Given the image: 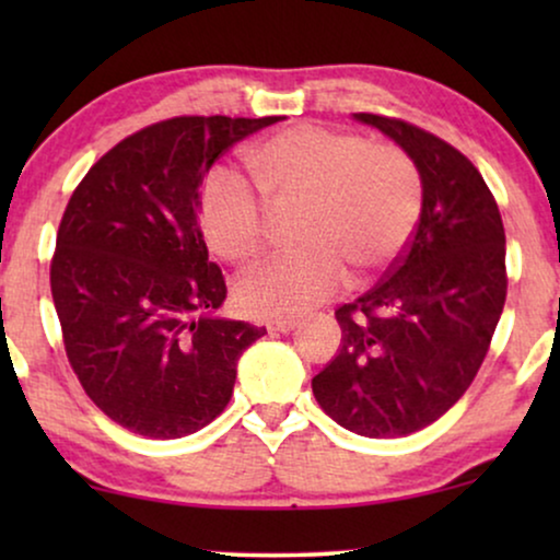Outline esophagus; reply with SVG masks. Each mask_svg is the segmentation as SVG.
Returning <instances> with one entry per match:
<instances>
[{
    "mask_svg": "<svg viewBox=\"0 0 560 560\" xmlns=\"http://www.w3.org/2000/svg\"><path fill=\"white\" fill-rule=\"evenodd\" d=\"M298 326V318H275L267 324V328L275 334H290Z\"/></svg>",
    "mask_w": 560,
    "mask_h": 560,
    "instance_id": "esophagus-1",
    "label": "esophagus"
}]
</instances>
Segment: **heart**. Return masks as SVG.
I'll return each mask as SVG.
<instances>
[{
    "label": "heart",
    "mask_w": 560,
    "mask_h": 560,
    "mask_svg": "<svg viewBox=\"0 0 560 560\" xmlns=\"http://www.w3.org/2000/svg\"><path fill=\"white\" fill-rule=\"evenodd\" d=\"M259 194L275 211H298L301 249L267 259L240 282L255 316H298L357 280L387 272L405 255L423 213V180L408 152L324 125H293L244 152ZM213 255L249 265L270 240V213L247 183L211 173L196 201Z\"/></svg>",
    "instance_id": "b5f03b06"
}]
</instances>
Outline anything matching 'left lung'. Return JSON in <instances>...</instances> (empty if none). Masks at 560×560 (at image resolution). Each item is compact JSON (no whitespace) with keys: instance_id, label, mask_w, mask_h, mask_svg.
<instances>
[{"instance_id":"left-lung-1","label":"left lung","mask_w":560,"mask_h":560,"mask_svg":"<svg viewBox=\"0 0 560 560\" xmlns=\"http://www.w3.org/2000/svg\"><path fill=\"white\" fill-rule=\"evenodd\" d=\"M400 144L423 180L405 255L370 293L336 308L341 349L313 377L326 416L366 439L439 420L477 377L508 298L504 226L464 152L405 119L357 114Z\"/></svg>"}]
</instances>
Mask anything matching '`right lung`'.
<instances>
[{
  "mask_svg": "<svg viewBox=\"0 0 560 560\" xmlns=\"http://www.w3.org/2000/svg\"><path fill=\"white\" fill-rule=\"evenodd\" d=\"M278 117H173L125 137L91 165L60 219L52 303L71 370L114 423L183 439L232 400L236 359L267 331L217 308L198 186L234 142Z\"/></svg>",
  "mask_w": 560,
  "mask_h": 560,
  "instance_id": "obj_1",
  "label": "right lung"
}]
</instances>
